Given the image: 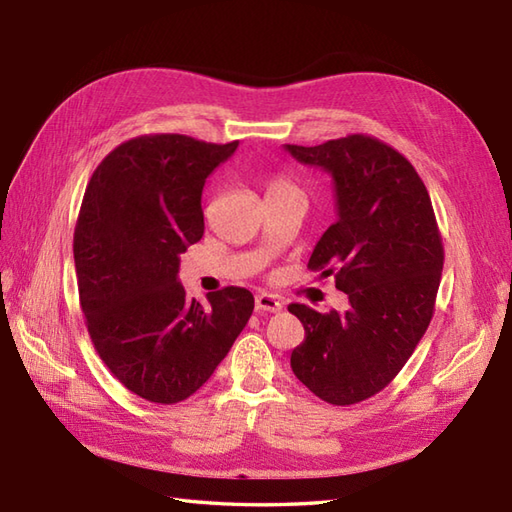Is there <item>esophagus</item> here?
<instances>
[{
  "instance_id": "34e87169",
  "label": "esophagus",
  "mask_w": 512,
  "mask_h": 512,
  "mask_svg": "<svg viewBox=\"0 0 512 512\" xmlns=\"http://www.w3.org/2000/svg\"><path fill=\"white\" fill-rule=\"evenodd\" d=\"M255 308L257 310H264V312H279L284 308V303L277 295H270V292H259L255 295Z\"/></svg>"
}]
</instances>
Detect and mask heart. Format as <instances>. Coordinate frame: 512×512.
I'll return each instance as SVG.
<instances>
[{
    "label": "heart",
    "mask_w": 512,
    "mask_h": 512,
    "mask_svg": "<svg viewBox=\"0 0 512 512\" xmlns=\"http://www.w3.org/2000/svg\"><path fill=\"white\" fill-rule=\"evenodd\" d=\"M286 191H299V189L292 182H288L286 178H273V180L268 182V195L286 193Z\"/></svg>",
    "instance_id": "b5f03b06"
}]
</instances>
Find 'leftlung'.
Returning <instances> with one entry per match:
<instances>
[{
  "instance_id": "left-lung-1",
  "label": "left lung",
  "mask_w": 512,
  "mask_h": 512,
  "mask_svg": "<svg viewBox=\"0 0 512 512\" xmlns=\"http://www.w3.org/2000/svg\"><path fill=\"white\" fill-rule=\"evenodd\" d=\"M284 149L332 176L336 222L308 268L334 273L350 301L325 314L290 303L306 330L290 367L314 396L354 405L396 378L429 328L444 264L438 222L411 162L372 136Z\"/></svg>"
}]
</instances>
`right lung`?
<instances>
[{"label": "right lung", "instance_id": "obj_1", "mask_svg": "<svg viewBox=\"0 0 512 512\" xmlns=\"http://www.w3.org/2000/svg\"><path fill=\"white\" fill-rule=\"evenodd\" d=\"M237 140L182 134L118 145L88 182L74 228L81 310L101 361L136 396L173 405L195 394L255 308L246 288L189 299L180 253L204 233L202 189Z\"/></svg>", "mask_w": 512, "mask_h": 512}]
</instances>
